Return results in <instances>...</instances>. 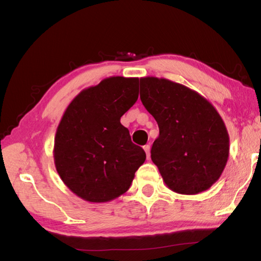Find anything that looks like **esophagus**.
Instances as JSON below:
<instances>
[{
    "mask_svg": "<svg viewBox=\"0 0 261 261\" xmlns=\"http://www.w3.org/2000/svg\"><path fill=\"white\" fill-rule=\"evenodd\" d=\"M144 151L146 152L147 159H149V155H151V153H149V151H151V147H149V145H145V146H144Z\"/></svg>",
    "mask_w": 261,
    "mask_h": 261,
    "instance_id": "1",
    "label": "esophagus"
}]
</instances>
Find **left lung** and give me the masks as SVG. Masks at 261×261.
<instances>
[{
  "label": "left lung",
  "instance_id": "obj_1",
  "mask_svg": "<svg viewBox=\"0 0 261 261\" xmlns=\"http://www.w3.org/2000/svg\"><path fill=\"white\" fill-rule=\"evenodd\" d=\"M140 100L160 134L151 158L165 184L180 194L208 190L223 173L229 135L218 110L198 92L166 78H140Z\"/></svg>",
  "mask_w": 261,
  "mask_h": 261
}]
</instances>
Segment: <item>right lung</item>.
<instances>
[{
  "mask_svg": "<svg viewBox=\"0 0 261 261\" xmlns=\"http://www.w3.org/2000/svg\"><path fill=\"white\" fill-rule=\"evenodd\" d=\"M139 79L113 76L84 88L65 109L54 140L63 183L83 200L108 202L124 194L146 160L121 117L138 99Z\"/></svg>",
  "mask_w": 261,
  "mask_h": 261,
  "instance_id": "obj_1",
  "label": "right lung"
}]
</instances>
